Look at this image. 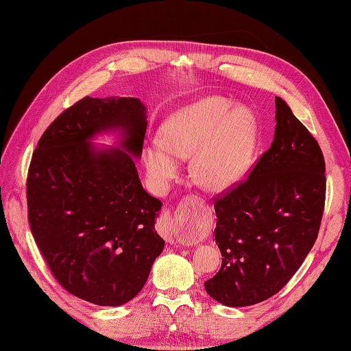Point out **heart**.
I'll list each match as a JSON object with an SVG mask.
<instances>
[{"instance_id":"b5f03b06","label":"heart","mask_w":351,"mask_h":351,"mask_svg":"<svg viewBox=\"0 0 351 351\" xmlns=\"http://www.w3.org/2000/svg\"><path fill=\"white\" fill-rule=\"evenodd\" d=\"M258 142L253 114L221 97H208L178 110L165 121L162 141L145 149L147 176L158 189H167L180 173V159L193 155L199 182L222 190L239 183L252 167Z\"/></svg>"}]
</instances>
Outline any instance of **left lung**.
Here are the masks:
<instances>
[{"mask_svg":"<svg viewBox=\"0 0 351 351\" xmlns=\"http://www.w3.org/2000/svg\"><path fill=\"white\" fill-rule=\"evenodd\" d=\"M275 134L247 178L214 197L221 269L205 282L217 302L241 307L277 294L302 267L325 208L319 143L275 98Z\"/></svg>","mask_w":351,"mask_h":351,"instance_id":"8db88e82","label":"left lung"}]
</instances>
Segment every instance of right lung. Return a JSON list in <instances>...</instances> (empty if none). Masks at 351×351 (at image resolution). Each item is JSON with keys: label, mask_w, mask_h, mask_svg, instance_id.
<instances>
[{"label": "right lung", "mask_w": 351, "mask_h": 351, "mask_svg": "<svg viewBox=\"0 0 351 351\" xmlns=\"http://www.w3.org/2000/svg\"><path fill=\"white\" fill-rule=\"evenodd\" d=\"M146 124L139 99L84 97L48 125L29 165L27 219L40 254L62 289L99 306L139 294L164 249L161 200L145 192L130 155L142 154ZM112 126L130 154L87 142Z\"/></svg>", "instance_id": "obj_1"}]
</instances>
